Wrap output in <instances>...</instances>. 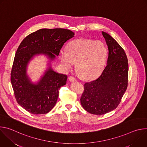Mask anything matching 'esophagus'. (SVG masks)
Returning a JSON list of instances; mask_svg holds the SVG:
<instances>
[{
  "mask_svg": "<svg viewBox=\"0 0 147 147\" xmlns=\"http://www.w3.org/2000/svg\"><path fill=\"white\" fill-rule=\"evenodd\" d=\"M69 80H70V81H71V82L76 81H77L76 78L74 77H73V76H70V77H69Z\"/></svg>",
  "mask_w": 147,
  "mask_h": 147,
  "instance_id": "34e87169",
  "label": "esophagus"
}]
</instances>
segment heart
<instances>
[{
  "mask_svg": "<svg viewBox=\"0 0 147 147\" xmlns=\"http://www.w3.org/2000/svg\"><path fill=\"white\" fill-rule=\"evenodd\" d=\"M108 55L106 46L102 42L80 38L69 44L68 51H60V60L67 69L77 62L76 68L80 76L85 80L96 77L102 70Z\"/></svg>",
  "mask_w": 147,
  "mask_h": 147,
  "instance_id": "obj_1",
  "label": "heart"
}]
</instances>
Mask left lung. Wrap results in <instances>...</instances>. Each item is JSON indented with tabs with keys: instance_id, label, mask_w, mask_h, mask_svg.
I'll return each mask as SVG.
<instances>
[{
	"instance_id": "obj_1",
	"label": "left lung",
	"mask_w": 147,
	"mask_h": 147,
	"mask_svg": "<svg viewBox=\"0 0 147 147\" xmlns=\"http://www.w3.org/2000/svg\"><path fill=\"white\" fill-rule=\"evenodd\" d=\"M108 48L107 64L95 80L85 83L80 102L88 112L96 115L115 109L128 86V59L124 49L108 33L102 31Z\"/></svg>"
}]
</instances>
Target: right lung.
Masks as SVG:
<instances>
[{"instance_id": "right-lung-1", "label": "right lung", "mask_w": 147, "mask_h": 147, "mask_svg": "<svg viewBox=\"0 0 147 147\" xmlns=\"http://www.w3.org/2000/svg\"><path fill=\"white\" fill-rule=\"evenodd\" d=\"M74 33L67 29H40L27 36L15 54L11 71V82L17 103L34 115L45 114L55 107L60 88L66 84L67 75L54 71L51 67L37 84L26 74L29 61L35 55H47L51 60L58 56L65 42Z\"/></svg>"}]
</instances>
